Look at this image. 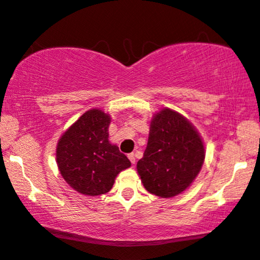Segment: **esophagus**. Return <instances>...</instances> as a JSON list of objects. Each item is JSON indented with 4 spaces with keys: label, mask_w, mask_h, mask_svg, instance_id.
<instances>
[{
    "label": "esophagus",
    "mask_w": 260,
    "mask_h": 260,
    "mask_svg": "<svg viewBox=\"0 0 260 260\" xmlns=\"http://www.w3.org/2000/svg\"><path fill=\"white\" fill-rule=\"evenodd\" d=\"M127 158H129V159H130L131 164H135V163H136V158H135V155H134V153H129V155H127Z\"/></svg>",
    "instance_id": "esophagus-1"
}]
</instances>
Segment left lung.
<instances>
[{"label": "left lung", "instance_id": "left-lung-1", "mask_svg": "<svg viewBox=\"0 0 260 260\" xmlns=\"http://www.w3.org/2000/svg\"><path fill=\"white\" fill-rule=\"evenodd\" d=\"M204 157V145L191 123L178 112L163 109L150 125L148 145L137 171L150 193L170 198L190 186Z\"/></svg>", "mask_w": 260, "mask_h": 260}]
</instances>
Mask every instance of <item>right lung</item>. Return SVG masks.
<instances>
[{
	"label": "right lung",
	"instance_id": "1",
	"mask_svg": "<svg viewBox=\"0 0 260 260\" xmlns=\"http://www.w3.org/2000/svg\"><path fill=\"white\" fill-rule=\"evenodd\" d=\"M110 117L102 110L86 111L58 141L56 159L66 182L77 192L100 196L131 165L118 146L109 142Z\"/></svg>",
	"mask_w": 260,
	"mask_h": 260
}]
</instances>
